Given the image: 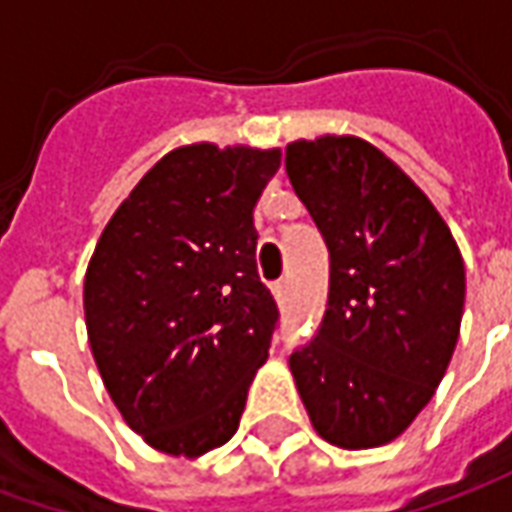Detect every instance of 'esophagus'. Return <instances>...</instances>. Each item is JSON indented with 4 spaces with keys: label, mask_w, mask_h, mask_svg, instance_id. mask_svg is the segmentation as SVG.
I'll return each mask as SVG.
<instances>
[{
    "label": "esophagus",
    "mask_w": 512,
    "mask_h": 512,
    "mask_svg": "<svg viewBox=\"0 0 512 512\" xmlns=\"http://www.w3.org/2000/svg\"><path fill=\"white\" fill-rule=\"evenodd\" d=\"M271 293H274V299H277L279 307H285V304H288V279H277V282L271 285Z\"/></svg>",
    "instance_id": "34e87169"
}]
</instances>
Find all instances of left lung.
Masks as SVG:
<instances>
[{
	"instance_id": "8db88e82",
	"label": "left lung",
	"mask_w": 512,
	"mask_h": 512,
	"mask_svg": "<svg viewBox=\"0 0 512 512\" xmlns=\"http://www.w3.org/2000/svg\"><path fill=\"white\" fill-rule=\"evenodd\" d=\"M285 169L329 249V299L290 370L323 439L367 450L397 439L447 373L466 271L439 211L376 147L321 136Z\"/></svg>"
}]
</instances>
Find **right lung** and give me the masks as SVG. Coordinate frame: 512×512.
<instances>
[{"label": "right lung", "instance_id": "1", "mask_svg": "<svg viewBox=\"0 0 512 512\" xmlns=\"http://www.w3.org/2000/svg\"><path fill=\"white\" fill-rule=\"evenodd\" d=\"M279 150L186 145L136 183L84 277V318L106 392L161 452L233 436L279 326L257 274L260 194Z\"/></svg>", "mask_w": 512, "mask_h": 512}]
</instances>
